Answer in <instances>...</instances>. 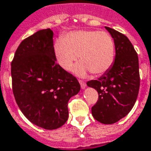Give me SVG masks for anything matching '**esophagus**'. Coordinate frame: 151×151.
I'll return each mask as SVG.
<instances>
[{
  "label": "esophagus",
  "instance_id": "esophagus-1",
  "mask_svg": "<svg viewBox=\"0 0 151 151\" xmlns=\"http://www.w3.org/2000/svg\"><path fill=\"white\" fill-rule=\"evenodd\" d=\"M79 83H80V85H81V88L83 90V89L86 88V84L85 82H83V81H79Z\"/></svg>",
  "mask_w": 151,
  "mask_h": 151
}]
</instances>
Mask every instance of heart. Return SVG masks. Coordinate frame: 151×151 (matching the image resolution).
I'll return each instance as SVG.
<instances>
[{"label":"heart","mask_w":151,"mask_h":151,"mask_svg":"<svg viewBox=\"0 0 151 151\" xmlns=\"http://www.w3.org/2000/svg\"><path fill=\"white\" fill-rule=\"evenodd\" d=\"M54 53L60 66L69 70L78 56L80 62L73 69L79 76L89 72L100 75L111 68L115 58V43L110 35L99 31H71L54 43Z\"/></svg>","instance_id":"heart-1"}]
</instances>
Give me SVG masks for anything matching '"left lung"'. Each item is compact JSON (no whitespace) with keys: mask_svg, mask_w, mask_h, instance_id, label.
Returning <instances> with one entry per match:
<instances>
[{"mask_svg":"<svg viewBox=\"0 0 151 151\" xmlns=\"http://www.w3.org/2000/svg\"><path fill=\"white\" fill-rule=\"evenodd\" d=\"M115 43V60L97 80L86 82L96 90L99 99L91 108L99 122L111 124L126 116L135 104L140 86L138 56L129 40L112 28L105 27Z\"/></svg>","mask_w":151,"mask_h":151,"instance_id":"left-lung-1","label":"left lung"}]
</instances>
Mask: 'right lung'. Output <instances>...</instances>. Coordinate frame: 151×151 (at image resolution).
Returning a JSON list of instances; mask_svg holds the SVG:
<instances>
[{
	"instance_id": "right-lung-1",
	"label": "right lung",
	"mask_w": 151,
	"mask_h": 151,
	"mask_svg": "<svg viewBox=\"0 0 151 151\" xmlns=\"http://www.w3.org/2000/svg\"><path fill=\"white\" fill-rule=\"evenodd\" d=\"M11 76L16 103L31 123L47 130L65 124L68 102L81 86L56 63L51 29L40 30L20 43Z\"/></svg>"
}]
</instances>
